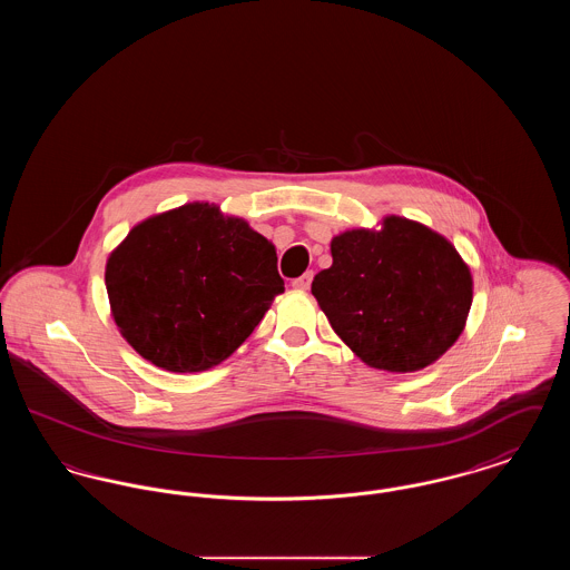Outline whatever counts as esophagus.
<instances>
[{"label": "esophagus", "instance_id": "esophagus-1", "mask_svg": "<svg viewBox=\"0 0 570 570\" xmlns=\"http://www.w3.org/2000/svg\"><path fill=\"white\" fill-rule=\"evenodd\" d=\"M312 277H314V273H303L301 277L293 279V288H297V291H307V288H309V284H312Z\"/></svg>", "mask_w": 570, "mask_h": 570}]
</instances>
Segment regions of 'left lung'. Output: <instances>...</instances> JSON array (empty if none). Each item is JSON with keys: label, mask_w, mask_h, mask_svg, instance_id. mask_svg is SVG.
I'll use <instances>...</instances> for the list:
<instances>
[{"label": "left lung", "mask_w": 570, "mask_h": 570, "mask_svg": "<svg viewBox=\"0 0 570 570\" xmlns=\"http://www.w3.org/2000/svg\"><path fill=\"white\" fill-rule=\"evenodd\" d=\"M331 256L312 295L363 363L406 374L455 344L472 305V275L442 235L389 216L380 230L333 237Z\"/></svg>", "instance_id": "obj_1"}]
</instances>
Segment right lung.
I'll list each match as a JSON object with an SVG mask.
<instances>
[{"label": "right lung", "instance_id": "add662e5", "mask_svg": "<svg viewBox=\"0 0 570 570\" xmlns=\"http://www.w3.org/2000/svg\"><path fill=\"white\" fill-rule=\"evenodd\" d=\"M105 279L126 342L181 374L235 353L284 293L275 247L209 203L136 224L110 254Z\"/></svg>", "mask_w": 570, "mask_h": 570}]
</instances>
